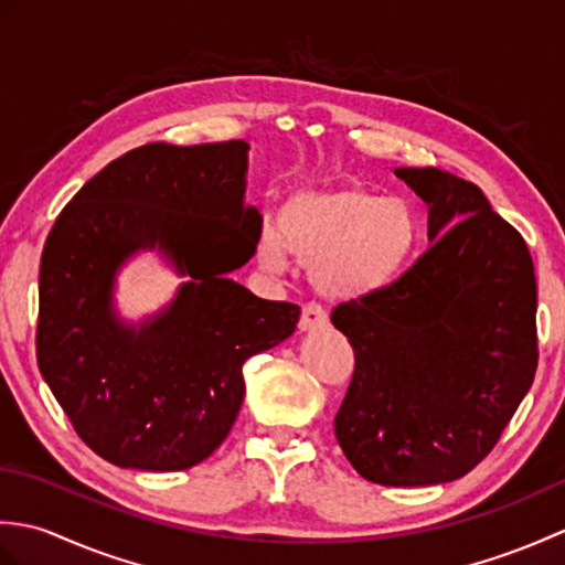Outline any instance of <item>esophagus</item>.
<instances>
[{
  "instance_id": "34e87169",
  "label": "esophagus",
  "mask_w": 565,
  "mask_h": 565,
  "mask_svg": "<svg viewBox=\"0 0 565 565\" xmlns=\"http://www.w3.org/2000/svg\"><path fill=\"white\" fill-rule=\"evenodd\" d=\"M328 326V313L318 303H306L301 310V320H298V330L313 332Z\"/></svg>"
}]
</instances>
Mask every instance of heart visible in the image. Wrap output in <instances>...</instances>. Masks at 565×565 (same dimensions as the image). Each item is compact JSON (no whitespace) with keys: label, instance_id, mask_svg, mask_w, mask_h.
Returning a JSON list of instances; mask_svg holds the SVG:
<instances>
[{"label":"heart","instance_id":"obj_1","mask_svg":"<svg viewBox=\"0 0 565 565\" xmlns=\"http://www.w3.org/2000/svg\"><path fill=\"white\" fill-rule=\"evenodd\" d=\"M417 245L419 218L411 203L342 184L286 196L276 225L259 231L257 259L262 269L281 274L294 257L322 296L356 301L398 281Z\"/></svg>","mask_w":565,"mask_h":565}]
</instances>
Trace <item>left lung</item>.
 <instances>
[{"label":"left lung","mask_w":565,"mask_h":565,"mask_svg":"<svg viewBox=\"0 0 565 565\" xmlns=\"http://www.w3.org/2000/svg\"><path fill=\"white\" fill-rule=\"evenodd\" d=\"M395 177L431 247L386 291L332 310L354 350L334 437L379 486L449 483L495 447L539 362L534 262L483 191L435 167Z\"/></svg>","instance_id":"obj_1"}]
</instances>
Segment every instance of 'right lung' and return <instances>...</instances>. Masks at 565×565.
<instances>
[{
	"instance_id": "add662e5",
	"label": "right lung",
	"mask_w": 565,
	"mask_h": 565,
	"mask_svg": "<svg viewBox=\"0 0 565 565\" xmlns=\"http://www.w3.org/2000/svg\"><path fill=\"white\" fill-rule=\"evenodd\" d=\"M247 150L245 140L130 150L77 191L45 239L39 369L82 441L114 466L184 471L209 459L243 405V364L296 330L301 308L227 279L262 231L245 206ZM154 246L188 281L130 327L113 310L115 274Z\"/></svg>"
}]
</instances>
